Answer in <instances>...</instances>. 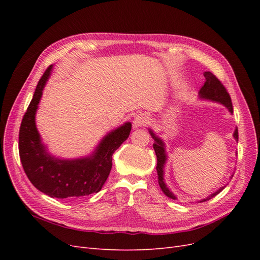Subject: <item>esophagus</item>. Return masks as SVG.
I'll return each mask as SVG.
<instances>
[{
    "label": "esophagus",
    "mask_w": 260,
    "mask_h": 260,
    "mask_svg": "<svg viewBox=\"0 0 260 260\" xmlns=\"http://www.w3.org/2000/svg\"><path fill=\"white\" fill-rule=\"evenodd\" d=\"M148 119L146 115L144 114H141V115H138L135 119H133V127L135 128H138V127H144V125L147 123Z\"/></svg>",
    "instance_id": "34e87169"
}]
</instances>
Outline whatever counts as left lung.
I'll return each instance as SVG.
<instances>
[{
	"mask_svg": "<svg viewBox=\"0 0 260 260\" xmlns=\"http://www.w3.org/2000/svg\"><path fill=\"white\" fill-rule=\"evenodd\" d=\"M204 76H205L206 81H205V83H204V85L202 86V89L200 91V96L203 98V99H208V100H211V101L219 102V103H221L225 107L229 108V111L231 113H233V106H232L230 94L228 93L225 86L221 83V81H220L214 74L210 73V72H206L205 74H204ZM149 132H151L153 139L155 140V142L153 144V147H154V151H155L156 157H157L156 170H157V176H158L159 186L161 188V191L164 192V194L166 195V196H168L169 199L177 200L176 196L169 191V188L167 187V185L165 184V182H164V165H165V162H166V159H167L166 153H165V145L162 143V141L159 138H157L154 135V133L152 132V130H149ZM233 137H234L235 140L239 141L238 129H235V131L233 133ZM223 188H224V186L220 187L217 192L209 195L207 199L203 200L201 202H205V201H208V200H210L212 198H215V196L217 194H219L220 192H221Z\"/></svg>",
	"mask_w": 260,
	"mask_h": 260,
	"instance_id": "left-lung-1",
	"label": "left lung"
}]
</instances>
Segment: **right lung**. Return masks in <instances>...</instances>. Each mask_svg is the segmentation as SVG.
Here are the masks:
<instances>
[{"label": "right lung", "instance_id": "1", "mask_svg": "<svg viewBox=\"0 0 260 260\" xmlns=\"http://www.w3.org/2000/svg\"><path fill=\"white\" fill-rule=\"evenodd\" d=\"M52 65L39 80L19 129V157L30 182L39 191L56 199H77L98 193L112 170V156L128 139L131 123L127 122L102 140L92 156L81 159H58L46 152L36 127V112Z\"/></svg>", "mask_w": 260, "mask_h": 260}]
</instances>
